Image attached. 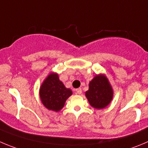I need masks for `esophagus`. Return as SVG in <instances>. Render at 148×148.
<instances>
[{
  "instance_id": "34e87169",
  "label": "esophagus",
  "mask_w": 148,
  "mask_h": 148,
  "mask_svg": "<svg viewBox=\"0 0 148 148\" xmlns=\"http://www.w3.org/2000/svg\"><path fill=\"white\" fill-rule=\"evenodd\" d=\"M75 92L77 94H81L82 93V89L81 88H77L75 90Z\"/></svg>"
}]
</instances>
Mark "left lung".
<instances>
[{
	"mask_svg": "<svg viewBox=\"0 0 148 148\" xmlns=\"http://www.w3.org/2000/svg\"><path fill=\"white\" fill-rule=\"evenodd\" d=\"M85 96L90 104L100 110L107 107L113 97V90L108 79L103 74L96 75L89 83V90Z\"/></svg>",
	"mask_w": 148,
	"mask_h": 148,
	"instance_id": "8db88e82",
	"label": "left lung"
}]
</instances>
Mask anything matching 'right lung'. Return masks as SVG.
<instances>
[{"label": "right lung", "mask_w": 148, "mask_h": 148, "mask_svg": "<svg viewBox=\"0 0 148 148\" xmlns=\"http://www.w3.org/2000/svg\"><path fill=\"white\" fill-rule=\"evenodd\" d=\"M39 94L41 102L46 108L58 112L64 107L66 99L71 96L72 91L66 88L60 81L58 74L51 73L41 85Z\"/></svg>", "instance_id": "right-lung-1"}]
</instances>
